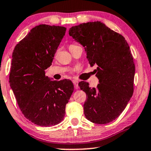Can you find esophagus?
<instances>
[{"instance_id": "1", "label": "esophagus", "mask_w": 151, "mask_h": 151, "mask_svg": "<svg viewBox=\"0 0 151 151\" xmlns=\"http://www.w3.org/2000/svg\"><path fill=\"white\" fill-rule=\"evenodd\" d=\"M73 83L74 84V87H75V88L78 89V81L77 80H73Z\"/></svg>"}]
</instances>
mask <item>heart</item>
Listing matches in <instances>:
<instances>
[{
    "mask_svg": "<svg viewBox=\"0 0 151 151\" xmlns=\"http://www.w3.org/2000/svg\"><path fill=\"white\" fill-rule=\"evenodd\" d=\"M76 46V45H70L69 46V48H70L71 47H73V46Z\"/></svg>",
    "mask_w": 151,
    "mask_h": 151,
    "instance_id": "heart-1",
    "label": "heart"
}]
</instances>
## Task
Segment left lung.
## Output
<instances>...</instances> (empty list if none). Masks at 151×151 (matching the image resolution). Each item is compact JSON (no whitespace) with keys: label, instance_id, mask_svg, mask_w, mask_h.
I'll return each mask as SVG.
<instances>
[{"label":"left lung","instance_id":"8db88e82","mask_svg":"<svg viewBox=\"0 0 151 151\" xmlns=\"http://www.w3.org/2000/svg\"><path fill=\"white\" fill-rule=\"evenodd\" d=\"M69 34L84 47L90 65H98L96 88H91L83 81L78 84L86 94V117L97 124L113 122L125 109L134 92L135 65L128 44L122 35L101 22L73 26Z\"/></svg>","mask_w":151,"mask_h":151}]
</instances>
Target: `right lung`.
Returning a JSON list of instances; mask_svg holds the SVG:
<instances>
[{
    "mask_svg": "<svg viewBox=\"0 0 151 151\" xmlns=\"http://www.w3.org/2000/svg\"><path fill=\"white\" fill-rule=\"evenodd\" d=\"M66 27L41 24L32 28L14 48L9 83L21 111L40 126H55L64 119L74 87L71 80L50 81L51 65Z\"/></svg>",
    "mask_w": 151,
    "mask_h": 151,
    "instance_id": "1",
    "label": "right lung"
}]
</instances>
